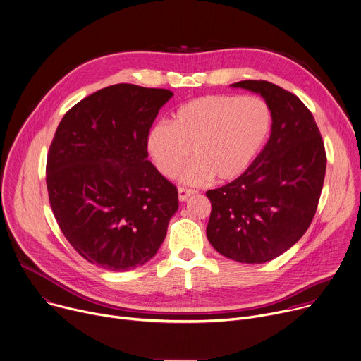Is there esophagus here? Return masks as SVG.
<instances>
[{
  "instance_id": "obj_1",
  "label": "esophagus",
  "mask_w": 361,
  "mask_h": 361,
  "mask_svg": "<svg viewBox=\"0 0 361 361\" xmlns=\"http://www.w3.org/2000/svg\"><path fill=\"white\" fill-rule=\"evenodd\" d=\"M195 192H196L195 189H190V188H183V186H180V188L178 189L179 200H180V202H185V200H186L189 196H192Z\"/></svg>"
}]
</instances>
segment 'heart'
<instances>
[{
    "instance_id": "heart-1",
    "label": "heart",
    "mask_w": 361,
    "mask_h": 361,
    "mask_svg": "<svg viewBox=\"0 0 361 361\" xmlns=\"http://www.w3.org/2000/svg\"><path fill=\"white\" fill-rule=\"evenodd\" d=\"M271 115L256 97L204 95L180 105L172 123H155L147 145L157 169L175 176L183 164L182 182L202 185L213 176L231 180L255 159L270 129Z\"/></svg>"
}]
</instances>
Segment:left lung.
Returning a JSON list of instances; mask_svg holds the SVG:
<instances>
[{"mask_svg":"<svg viewBox=\"0 0 361 361\" xmlns=\"http://www.w3.org/2000/svg\"><path fill=\"white\" fill-rule=\"evenodd\" d=\"M260 94L271 112V133L235 180L207 190L210 245L240 263H264L290 249L309 229L323 189L326 149L309 108L267 81L233 84Z\"/></svg>","mask_w":361,"mask_h":361,"instance_id":"1","label":"left lung"}]
</instances>
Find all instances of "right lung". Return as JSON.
<instances>
[{"mask_svg":"<svg viewBox=\"0 0 361 361\" xmlns=\"http://www.w3.org/2000/svg\"><path fill=\"white\" fill-rule=\"evenodd\" d=\"M172 92L116 84L72 106L47 158L52 213L85 260L126 271L152 259L179 207L178 189L147 159L149 129Z\"/></svg>","mask_w":361,"mask_h":361,"instance_id":"add662e5","label":"right lung"}]
</instances>
